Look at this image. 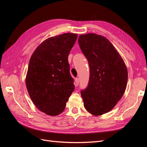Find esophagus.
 Returning <instances> with one entry per match:
<instances>
[{
  "mask_svg": "<svg viewBox=\"0 0 147 147\" xmlns=\"http://www.w3.org/2000/svg\"><path fill=\"white\" fill-rule=\"evenodd\" d=\"M78 84H79V78H76L75 79V85L77 86L78 85Z\"/></svg>",
  "mask_w": 147,
  "mask_h": 147,
  "instance_id": "obj_1",
  "label": "esophagus"
}]
</instances>
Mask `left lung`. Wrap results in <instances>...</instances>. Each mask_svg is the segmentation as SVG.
Here are the masks:
<instances>
[{"mask_svg":"<svg viewBox=\"0 0 147 147\" xmlns=\"http://www.w3.org/2000/svg\"><path fill=\"white\" fill-rule=\"evenodd\" d=\"M78 43L90 69L88 87L81 91L84 107L89 113L100 116L121 99L127 86V67L117 49L102 35H80Z\"/></svg>","mask_w":147,"mask_h":147,"instance_id":"left-lung-1","label":"left lung"}]
</instances>
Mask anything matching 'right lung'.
Wrapping results in <instances>:
<instances>
[{
    "instance_id": "right-lung-1",
    "label": "right lung",
    "mask_w": 147,
    "mask_h": 147,
    "mask_svg": "<svg viewBox=\"0 0 147 147\" xmlns=\"http://www.w3.org/2000/svg\"><path fill=\"white\" fill-rule=\"evenodd\" d=\"M77 36V34L64 33L48 38L30 57L26 88L37 108L50 116L63 112L74 90L68 56Z\"/></svg>"
}]
</instances>
